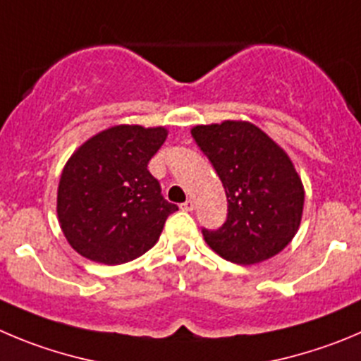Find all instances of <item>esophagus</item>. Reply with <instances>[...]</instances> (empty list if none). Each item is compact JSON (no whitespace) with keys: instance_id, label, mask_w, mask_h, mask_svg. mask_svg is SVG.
<instances>
[{"instance_id":"obj_1","label":"esophagus","mask_w":361,"mask_h":361,"mask_svg":"<svg viewBox=\"0 0 361 361\" xmlns=\"http://www.w3.org/2000/svg\"><path fill=\"white\" fill-rule=\"evenodd\" d=\"M194 207H196V203H194V201H192V200H187L183 204H181V210L192 212V210H194Z\"/></svg>"}]
</instances>
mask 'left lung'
Returning <instances> with one entry per match:
<instances>
[{"label": "left lung", "mask_w": 361, "mask_h": 361, "mask_svg": "<svg viewBox=\"0 0 361 361\" xmlns=\"http://www.w3.org/2000/svg\"><path fill=\"white\" fill-rule=\"evenodd\" d=\"M192 137L214 165L228 197V219L204 242L224 260L252 265L287 247L301 224L305 187L290 157L257 124H197Z\"/></svg>", "instance_id": "1"}]
</instances>
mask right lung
I'll return each mask as SVG.
<instances>
[{
    "label": "right lung",
    "instance_id": "obj_1",
    "mask_svg": "<svg viewBox=\"0 0 361 361\" xmlns=\"http://www.w3.org/2000/svg\"><path fill=\"white\" fill-rule=\"evenodd\" d=\"M167 128L117 124L92 135L60 174L56 215L74 251L87 260L121 265L149 251L176 204L147 171Z\"/></svg>",
    "mask_w": 361,
    "mask_h": 361
}]
</instances>
